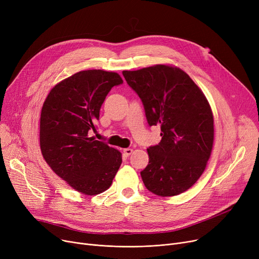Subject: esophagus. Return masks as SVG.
I'll list each match as a JSON object with an SVG mask.
<instances>
[{"label":"esophagus","mask_w":259,"mask_h":259,"mask_svg":"<svg viewBox=\"0 0 259 259\" xmlns=\"http://www.w3.org/2000/svg\"><path fill=\"white\" fill-rule=\"evenodd\" d=\"M122 152H124V155H125V156H129V155L132 154L133 150H132L131 148H126V149H124V151H122Z\"/></svg>","instance_id":"obj_1"}]
</instances>
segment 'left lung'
<instances>
[{
    "instance_id": "1",
    "label": "left lung",
    "mask_w": 259,
    "mask_h": 259,
    "mask_svg": "<svg viewBox=\"0 0 259 259\" xmlns=\"http://www.w3.org/2000/svg\"><path fill=\"white\" fill-rule=\"evenodd\" d=\"M143 102L148 124L160 126L161 141L147 149L149 164L141 172L149 191L179 195L205 171L214 141V120L205 94L185 71L154 65L122 71Z\"/></svg>"
}]
</instances>
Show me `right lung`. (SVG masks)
I'll use <instances>...</instances> for the list:
<instances>
[{
  "mask_svg": "<svg viewBox=\"0 0 259 259\" xmlns=\"http://www.w3.org/2000/svg\"><path fill=\"white\" fill-rule=\"evenodd\" d=\"M120 84L116 72L79 71L51 89L40 112L44 159L62 180L86 195L106 191L121 164L118 150L91 137L107 94Z\"/></svg>",
  "mask_w": 259,
  "mask_h": 259,
  "instance_id": "right-lung-1",
  "label": "right lung"
}]
</instances>
